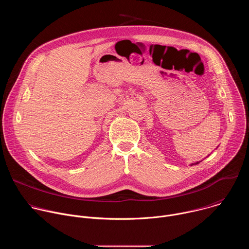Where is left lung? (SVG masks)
<instances>
[{
  "mask_svg": "<svg viewBox=\"0 0 249 249\" xmlns=\"http://www.w3.org/2000/svg\"><path fill=\"white\" fill-rule=\"evenodd\" d=\"M199 162H200V161H197V162H194V163H191V164H190V165H191V166H192V165H195V164H198V163H199Z\"/></svg>",
  "mask_w": 249,
  "mask_h": 249,
  "instance_id": "8db88e82",
  "label": "left lung"
}]
</instances>
